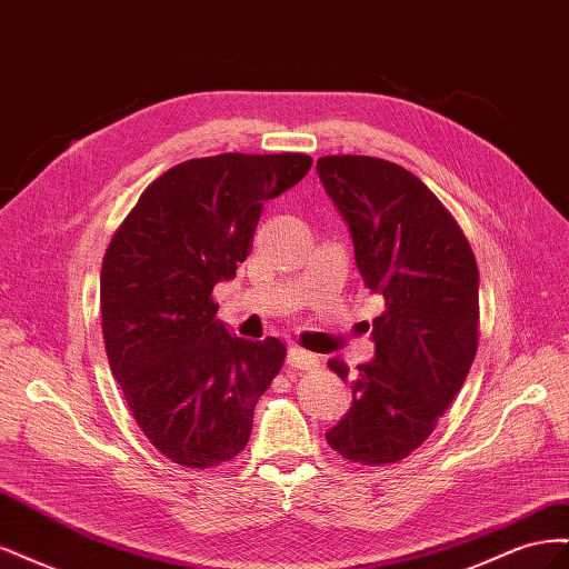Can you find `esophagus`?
I'll return each instance as SVG.
<instances>
[{"label": "esophagus", "mask_w": 569, "mask_h": 569, "mask_svg": "<svg viewBox=\"0 0 569 569\" xmlns=\"http://www.w3.org/2000/svg\"><path fill=\"white\" fill-rule=\"evenodd\" d=\"M287 363L291 370H316L320 366V360L316 353H308L299 347H291L289 356H287Z\"/></svg>", "instance_id": "obj_1"}]
</instances>
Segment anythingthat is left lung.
Returning a JSON list of instances; mask_svg holds the SVG:
<instances>
[{
  "instance_id": "left-lung-1",
  "label": "left lung",
  "mask_w": 569,
  "mask_h": 569,
  "mask_svg": "<svg viewBox=\"0 0 569 569\" xmlns=\"http://www.w3.org/2000/svg\"><path fill=\"white\" fill-rule=\"evenodd\" d=\"M318 176L349 222L356 266L385 299L372 320L375 358L330 370L351 377L353 406L327 443L351 462L408 458L435 432L479 343V270L468 237L420 178L375 157H322Z\"/></svg>"
}]
</instances>
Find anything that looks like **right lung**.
<instances>
[{"instance_id":"obj_1","label":"right lung","mask_w":569,"mask_h":569,"mask_svg":"<svg viewBox=\"0 0 569 569\" xmlns=\"http://www.w3.org/2000/svg\"><path fill=\"white\" fill-rule=\"evenodd\" d=\"M311 163L297 151L189 159L153 180L111 237L99 284L109 366L144 437L182 468L242 451L282 370L284 343L232 335L213 287L247 261L263 203Z\"/></svg>"}]
</instances>
